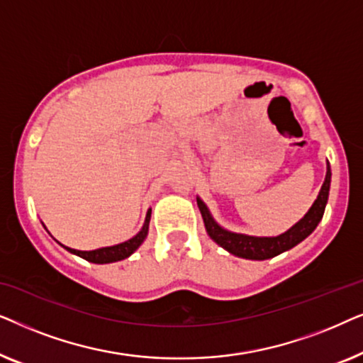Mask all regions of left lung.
Masks as SVG:
<instances>
[{
  "label": "left lung",
  "mask_w": 363,
  "mask_h": 363,
  "mask_svg": "<svg viewBox=\"0 0 363 363\" xmlns=\"http://www.w3.org/2000/svg\"><path fill=\"white\" fill-rule=\"evenodd\" d=\"M329 188H330V167L327 163V175L325 182L322 185L319 196L314 201V205L307 215L302 218L299 223H296L289 231L282 233L281 236L276 238H256V236H246V235H238V233H231L223 230L221 226H218L215 220H213L210 211L205 206L200 198H198V208H200L203 221H205L206 231L210 238L215 242H218L221 247H225L226 251H230L231 255L246 257V259H269L281 252H284L291 247H294L297 242L306 240L312 231L315 230V226L319 225V221L324 216V210L327 205V198H329Z\"/></svg>",
  "instance_id": "left-lung-1"
}]
</instances>
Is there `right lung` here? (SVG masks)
Here are the masks:
<instances>
[{
    "mask_svg": "<svg viewBox=\"0 0 363 363\" xmlns=\"http://www.w3.org/2000/svg\"><path fill=\"white\" fill-rule=\"evenodd\" d=\"M150 213L152 210H148L147 218H145V225H143L142 231L138 233L137 236H133L132 240H128L125 242H121V245L116 246H108V247H101V250H94V251H77V250H71V247H66L67 251H71L72 255H77L84 257L86 261L96 262V264H106V262H116V261H122L132 255L133 251L137 250L138 246L142 245L143 240L147 238V231H148V221H150Z\"/></svg>",
    "mask_w": 363,
    "mask_h": 363,
    "instance_id": "obj_1",
    "label": "right lung"
}]
</instances>
